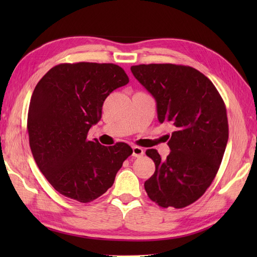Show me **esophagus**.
I'll return each instance as SVG.
<instances>
[{
  "label": "esophagus",
  "mask_w": 257,
  "mask_h": 257,
  "mask_svg": "<svg viewBox=\"0 0 257 257\" xmlns=\"http://www.w3.org/2000/svg\"><path fill=\"white\" fill-rule=\"evenodd\" d=\"M144 154H145V151L143 148H140V147H137V146L133 147V156L134 157L139 158L141 156H144Z\"/></svg>",
  "instance_id": "34e87169"
}]
</instances>
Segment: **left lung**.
<instances>
[{"instance_id": "8db88e82", "label": "left lung", "mask_w": 257, "mask_h": 257, "mask_svg": "<svg viewBox=\"0 0 257 257\" xmlns=\"http://www.w3.org/2000/svg\"><path fill=\"white\" fill-rule=\"evenodd\" d=\"M132 73L157 102L158 119L170 121V154H146L156 171L145 182L149 198L161 207L192 204L210 187L228 139L226 108L212 81L193 67L174 64L132 66Z\"/></svg>"}]
</instances>
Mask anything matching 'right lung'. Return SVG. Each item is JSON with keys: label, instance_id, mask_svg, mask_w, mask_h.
<instances>
[{"label": "right lung", "instance_id": "right-lung-1", "mask_svg": "<svg viewBox=\"0 0 257 257\" xmlns=\"http://www.w3.org/2000/svg\"><path fill=\"white\" fill-rule=\"evenodd\" d=\"M114 64H59L38 81L31 98L27 132L37 167L53 188L81 203L99 198L111 187L130 146H101L87 139L101 118L103 101L127 85Z\"/></svg>", "mask_w": 257, "mask_h": 257}]
</instances>
